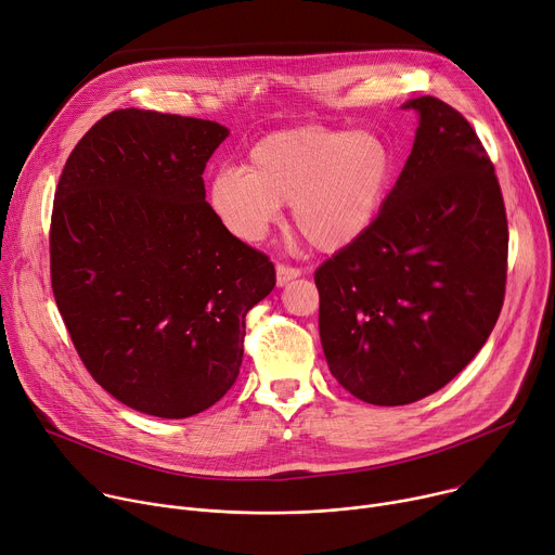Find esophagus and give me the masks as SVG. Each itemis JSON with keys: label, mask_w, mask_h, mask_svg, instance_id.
I'll return each instance as SVG.
<instances>
[{"label": "esophagus", "mask_w": 555, "mask_h": 555, "mask_svg": "<svg viewBox=\"0 0 555 555\" xmlns=\"http://www.w3.org/2000/svg\"><path fill=\"white\" fill-rule=\"evenodd\" d=\"M302 271L300 269H295V267H286V264H278L275 267V278H278V286H284V284H288L293 278H297L300 275Z\"/></svg>", "instance_id": "obj_1"}]
</instances>
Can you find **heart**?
<instances>
[{"label":"heart","instance_id":"1","mask_svg":"<svg viewBox=\"0 0 555 555\" xmlns=\"http://www.w3.org/2000/svg\"><path fill=\"white\" fill-rule=\"evenodd\" d=\"M393 170L396 155L377 133L302 126L262 138L246 170H218L208 204L244 242L262 240L280 220V204H291L295 231L320 250H337L371 227Z\"/></svg>","mask_w":555,"mask_h":555}]
</instances>
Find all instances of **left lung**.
Here are the masks:
<instances>
[{"instance_id": "1", "label": "left lung", "mask_w": 555, "mask_h": 555, "mask_svg": "<svg viewBox=\"0 0 555 555\" xmlns=\"http://www.w3.org/2000/svg\"><path fill=\"white\" fill-rule=\"evenodd\" d=\"M371 227L315 271L331 373L379 406L442 389L485 347L504 302L508 227L474 126L438 98Z\"/></svg>"}]
</instances>
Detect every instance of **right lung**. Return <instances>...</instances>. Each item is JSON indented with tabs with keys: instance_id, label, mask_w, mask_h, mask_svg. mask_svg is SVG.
Instances as JSON below:
<instances>
[{
	"instance_id": "right-lung-1",
	"label": "right lung",
	"mask_w": 555,
	"mask_h": 555,
	"mask_svg": "<svg viewBox=\"0 0 555 555\" xmlns=\"http://www.w3.org/2000/svg\"><path fill=\"white\" fill-rule=\"evenodd\" d=\"M218 121L119 108L66 159L51 216V284L77 356L121 404L189 417L240 373L246 313L273 262L231 235L202 173Z\"/></svg>"
}]
</instances>
